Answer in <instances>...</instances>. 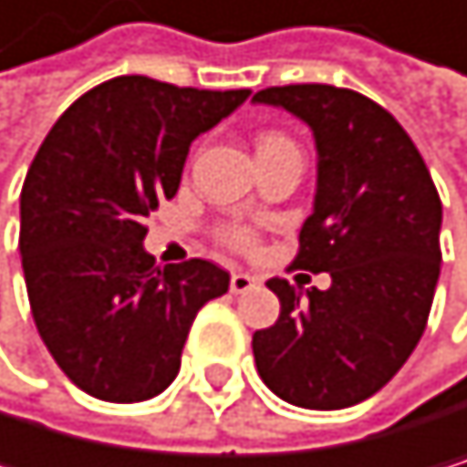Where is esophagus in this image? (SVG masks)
Masks as SVG:
<instances>
[{
    "label": "esophagus",
    "mask_w": 467,
    "mask_h": 467,
    "mask_svg": "<svg viewBox=\"0 0 467 467\" xmlns=\"http://www.w3.org/2000/svg\"><path fill=\"white\" fill-rule=\"evenodd\" d=\"M254 285H257V277H252L249 272H235V275H232V280H229L232 294H246Z\"/></svg>",
    "instance_id": "34e87169"
}]
</instances>
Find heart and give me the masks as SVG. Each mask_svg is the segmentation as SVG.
<instances>
[{
    "mask_svg": "<svg viewBox=\"0 0 467 467\" xmlns=\"http://www.w3.org/2000/svg\"><path fill=\"white\" fill-rule=\"evenodd\" d=\"M283 142H291L288 137H283V134H265L263 140H260V148H268V145H283ZM221 238H223V244H229L232 249H254V244H257V232L252 229V226H244V223H229V226H223L221 229Z\"/></svg>",
    "mask_w": 467,
    "mask_h": 467,
    "instance_id": "obj_1",
    "label": "heart"
}]
</instances>
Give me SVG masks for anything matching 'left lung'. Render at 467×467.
I'll return each mask as SVG.
<instances>
[{
    "mask_svg": "<svg viewBox=\"0 0 467 467\" xmlns=\"http://www.w3.org/2000/svg\"><path fill=\"white\" fill-rule=\"evenodd\" d=\"M254 103L311 125L317 199L294 265L330 275L327 291L265 283L280 317L252 336L254 364L294 406L345 409L379 392L420 342L440 277L442 204L403 125L353 88L268 86Z\"/></svg>",
    "mask_w": 467,
    "mask_h": 467,
    "instance_id": "obj_1",
    "label": "left lung"
}]
</instances>
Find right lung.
<instances>
[{
	"label": "right lung",
	"mask_w": 467,
	"mask_h": 467,
	"mask_svg": "<svg viewBox=\"0 0 467 467\" xmlns=\"http://www.w3.org/2000/svg\"><path fill=\"white\" fill-rule=\"evenodd\" d=\"M249 88L119 75L52 125L22 187V268L47 350L86 395L137 403L176 379L190 325L229 288L221 265H156L145 218L173 199L190 142Z\"/></svg>",
	"instance_id": "add662e5"
}]
</instances>
